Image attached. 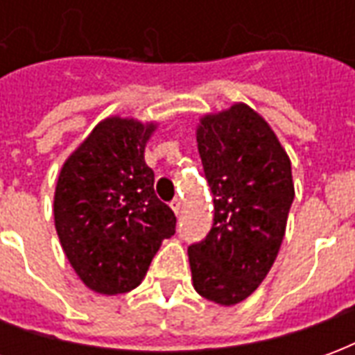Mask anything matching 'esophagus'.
I'll list each match as a JSON object with an SVG mask.
<instances>
[{
    "label": "esophagus",
    "mask_w": 355,
    "mask_h": 355,
    "mask_svg": "<svg viewBox=\"0 0 355 355\" xmlns=\"http://www.w3.org/2000/svg\"><path fill=\"white\" fill-rule=\"evenodd\" d=\"M171 209L175 211V215H180V211H182V201L175 198V200L171 201Z\"/></svg>",
    "instance_id": "esophagus-1"
}]
</instances>
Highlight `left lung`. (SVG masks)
Returning a JSON list of instances; mask_svg holds the SVG:
<instances>
[{"mask_svg":"<svg viewBox=\"0 0 355 355\" xmlns=\"http://www.w3.org/2000/svg\"><path fill=\"white\" fill-rule=\"evenodd\" d=\"M201 165L213 193V228L188 247L193 287L238 304L274 264L295 200L291 162L257 112L234 104L198 127Z\"/></svg>","mask_w":355,"mask_h":355,"instance_id":"1","label":"left lung"}]
</instances>
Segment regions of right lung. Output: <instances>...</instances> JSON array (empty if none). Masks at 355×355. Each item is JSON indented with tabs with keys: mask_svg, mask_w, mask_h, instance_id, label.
<instances>
[{
	"mask_svg": "<svg viewBox=\"0 0 355 355\" xmlns=\"http://www.w3.org/2000/svg\"><path fill=\"white\" fill-rule=\"evenodd\" d=\"M154 125L110 117L93 129L60 171L55 226L68 261L89 289H135L177 216L154 192L144 146Z\"/></svg>",
	"mask_w": 355,
	"mask_h": 355,
	"instance_id": "obj_1",
	"label": "right lung"
}]
</instances>
